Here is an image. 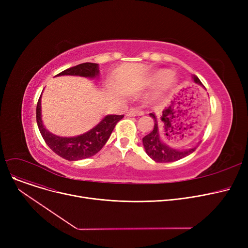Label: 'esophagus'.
Listing matches in <instances>:
<instances>
[{"label": "esophagus", "mask_w": 248, "mask_h": 248, "mask_svg": "<svg viewBox=\"0 0 248 248\" xmlns=\"http://www.w3.org/2000/svg\"><path fill=\"white\" fill-rule=\"evenodd\" d=\"M144 113H145L144 111L139 109V108H131L127 111L126 115L127 116H137V115H142Z\"/></svg>", "instance_id": "34e87169"}]
</instances>
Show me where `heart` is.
Returning <instances> with one entry per match:
<instances>
[{"mask_svg":"<svg viewBox=\"0 0 248 248\" xmlns=\"http://www.w3.org/2000/svg\"><path fill=\"white\" fill-rule=\"evenodd\" d=\"M174 82H175V77L173 74L171 75V71H169V70L158 71L155 74V76L153 78V83L155 85H160V84H165V83H166V85H171Z\"/></svg>","mask_w":248,"mask_h":248,"instance_id":"1","label":"heart"}]
</instances>
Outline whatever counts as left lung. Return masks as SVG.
<instances>
[{"instance_id":"left-lung-1","label":"left lung","mask_w":248,"mask_h":248,"mask_svg":"<svg viewBox=\"0 0 248 248\" xmlns=\"http://www.w3.org/2000/svg\"><path fill=\"white\" fill-rule=\"evenodd\" d=\"M193 79L195 82L202 85V82L196 75H193ZM150 115L155 121L154 129L149 135L144 137V139H142V144H144L146 153L148 154L149 157L152 158L155 162H158V163L176 162L178 160L187 157L188 155L192 154L195 150H196V148H193L186 151H179V150H175L166 146L160 139V134H159L160 124L158 123L157 117H155L154 113H150Z\"/></svg>"}]
</instances>
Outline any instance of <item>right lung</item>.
<instances>
[{
    "label": "right lung",
    "instance_id": "right-lung-1",
    "mask_svg": "<svg viewBox=\"0 0 248 248\" xmlns=\"http://www.w3.org/2000/svg\"><path fill=\"white\" fill-rule=\"evenodd\" d=\"M98 65L96 63H81L76 66L65 69L58 75H78L94 78L98 75ZM124 115L111 114L104 119L89 132L74 138H61L52 135L43 126L41 121V96L39 97L36 108V120L39 131L47 146L61 158L68 161L82 160L98 153L109 139L114 126Z\"/></svg>",
    "mask_w": 248,
    "mask_h": 248
}]
</instances>
